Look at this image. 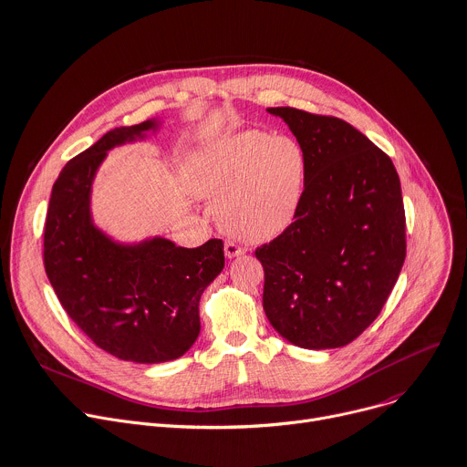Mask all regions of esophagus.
I'll return each mask as SVG.
<instances>
[{
	"label": "esophagus",
	"instance_id": "1",
	"mask_svg": "<svg viewBox=\"0 0 467 467\" xmlns=\"http://www.w3.org/2000/svg\"><path fill=\"white\" fill-rule=\"evenodd\" d=\"M246 250L243 248V246H239V244H235L234 241H226L224 243V254H226V257H237V255H243Z\"/></svg>",
	"mask_w": 467,
	"mask_h": 467
}]
</instances>
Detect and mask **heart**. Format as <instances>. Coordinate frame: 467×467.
<instances>
[{"mask_svg": "<svg viewBox=\"0 0 467 467\" xmlns=\"http://www.w3.org/2000/svg\"><path fill=\"white\" fill-rule=\"evenodd\" d=\"M183 176L196 196L222 198L217 217L228 234L264 243L293 223L304 196L307 158L293 137L226 131L192 146Z\"/></svg>", "mask_w": 467, "mask_h": 467, "instance_id": "b5f03b06", "label": "heart"}]
</instances>
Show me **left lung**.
Here are the masks:
<instances>
[{"label":"left lung","mask_w":467,"mask_h":467,"mask_svg":"<svg viewBox=\"0 0 467 467\" xmlns=\"http://www.w3.org/2000/svg\"><path fill=\"white\" fill-rule=\"evenodd\" d=\"M267 111L304 148L307 178L295 221L255 250L265 271V316L296 347H343L379 317L404 264L399 174L379 146L341 119Z\"/></svg>","instance_id":"obj_1"}]
</instances>
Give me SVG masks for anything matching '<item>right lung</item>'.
<instances>
[{"label": "right lung", "instance_id": "obj_1", "mask_svg": "<svg viewBox=\"0 0 467 467\" xmlns=\"http://www.w3.org/2000/svg\"><path fill=\"white\" fill-rule=\"evenodd\" d=\"M160 130V119L115 128L68 161L44 226V267L65 312L99 348L135 364H163L192 347L200 296L224 269L221 239L196 248L161 235L122 243L92 219V183L108 151Z\"/></svg>", "mask_w": 467, "mask_h": 467}]
</instances>
